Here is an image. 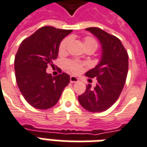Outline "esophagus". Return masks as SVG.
Returning <instances> with one entry per match:
<instances>
[{
    "instance_id": "1",
    "label": "esophagus",
    "mask_w": 147,
    "mask_h": 147,
    "mask_svg": "<svg viewBox=\"0 0 147 147\" xmlns=\"http://www.w3.org/2000/svg\"><path fill=\"white\" fill-rule=\"evenodd\" d=\"M79 81V79L76 76H71L70 77V82L71 83H77Z\"/></svg>"
}]
</instances>
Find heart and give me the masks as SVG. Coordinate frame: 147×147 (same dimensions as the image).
<instances>
[{"label": "heart", "mask_w": 147, "mask_h": 147, "mask_svg": "<svg viewBox=\"0 0 147 147\" xmlns=\"http://www.w3.org/2000/svg\"><path fill=\"white\" fill-rule=\"evenodd\" d=\"M71 40L69 38H65L61 42L60 46H59V52L62 53L67 50L68 45L70 44ZM83 45L85 48H93L94 50L98 48V42L95 39L92 37H86L83 39ZM66 67L69 71H71L74 74L80 73L83 69V65L81 63H79L77 61H68L66 62Z\"/></svg>", "instance_id": "1"}]
</instances>
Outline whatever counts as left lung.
Wrapping results in <instances>:
<instances>
[{
	"instance_id": "1",
	"label": "left lung",
	"mask_w": 147,
	"mask_h": 147,
	"mask_svg": "<svg viewBox=\"0 0 147 147\" xmlns=\"http://www.w3.org/2000/svg\"><path fill=\"white\" fill-rule=\"evenodd\" d=\"M86 30L98 38L102 54L98 64L85 74L90 78H97V85L91 88L88 84L78 100L87 111L100 113L110 108L121 94L128 71V55L117 37L98 27Z\"/></svg>"
}]
</instances>
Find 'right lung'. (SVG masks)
<instances>
[{
    "instance_id": "add662e5",
    "label": "right lung",
    "mask_w": 147,
    "mask_h": 147,
    "mask_svg": "<svg viewBox=\"0 0 147 147\" xmlns=\"http://www.w3.org/2000/svg\"><path fill=\"white\" fill-rule=\"evenodd\" d=\"M71 31L45 26L21 42L15 57L16 79L22 95L34 108L54 106L70 82L64 72L53 77L45 71L49 64L53 65L60 43Z\"/></svg>"
}]
</instances>
